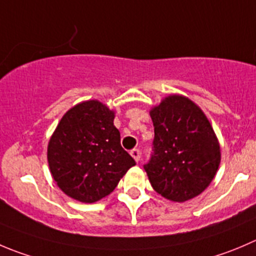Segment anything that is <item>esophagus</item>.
I'll list each match as a JSON object with an SVG mask.
<instances>
[{"instance_id":"34e87169","label":"esophagus","mask_w":256,"mask_h":256,"mask_svg":"<svg viewBox=\"0 0 256 256\" xmlns=\"http://www.w3.org/2000/svg\"><path fill=\"white\" fill-rule=\"evenodd\" d=\"M130 156H132V157L134 158L136 162H138V160H140V150H138V148H134V150H130Z\"/></svg>"}]
</instances>
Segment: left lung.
Wrapping results in <instances>:
<instances>
[{"label":"left lung","instance_id":"left-lung-1","mask_svg":"<svg viewBox=\"0 0 256 256\" xmlns=\"http://www.w3.org/2000/svg\"><path fill=\"white\" fill-rule=\"evenodd\" d=\"M154 140L144 170L163 197L184 202L198 196L218 172V138L204 112L188 98L170 96L150 110Z\"/></svg>","mask_w":256,"mask_h":256}]
</instances>
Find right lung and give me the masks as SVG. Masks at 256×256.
<instances>
[{"instance_id":"obj_1","label":"right lung","mask_w":256,"mask_h":256,"mask_svg":"<svg viewBox=\"0 0 256 256\" xmlns=\"http://www.w3.org/2000/svg\"><path fill=\"white\" fill-rule=\"evenodd\" d=\"M114 112L98 100L72 106L58 124L48 147L51 174L64 194L96 202L110 194L136 160L120 146Z\"/></svg>"}]
</instances>
